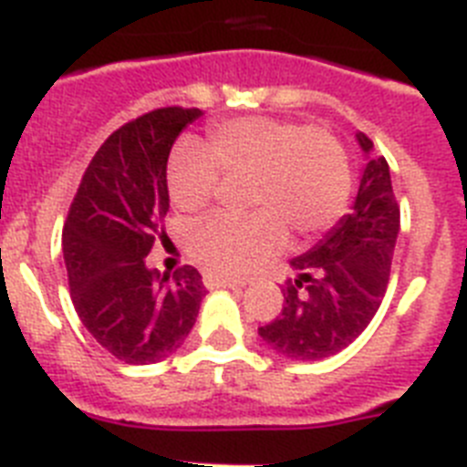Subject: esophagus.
Wrapping results in <instances>:
<instances>
[{
	"mask_svg": "<svg viewBox=\"0 0 467 467\" xmlns=\"http://www.w3.org/2000/svg\"><path fill=\"white\" fill-rule=\"evenodd\" d=\"M203 283L208 290H217V287H229V290H241L243 285L241 280H231V278H224V275H214V274H205L203 275Z\"/></svg>",
	"mask_w": 467,
	"mask_h": 467,
	"instance_id": "34e87169",
	"label": "esophagus"
}]
</instances>
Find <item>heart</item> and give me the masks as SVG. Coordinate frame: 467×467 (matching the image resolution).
Instances as JSON below:
<instances>
[{"label":"heart","instance_id":"b5f03b06","mask_svg":"<svg viewBox=\"0 0 467 467\" xmlns=\"http://www.w3.org/2000/svg\"><path fill=\"white\" fill-rule=\"evenodd\" d=\"M222 175H250L247 217L217 214L189 234L192 257L220 275H245L285 245L287 231L306 241L327 231L350 198L346 150L323 128L269 117H245L213 128L205 151L177 150L168 189L182 213H201L220 192Z\"/></svg>","mask_w":467,"mask_h":467}]
</instances>
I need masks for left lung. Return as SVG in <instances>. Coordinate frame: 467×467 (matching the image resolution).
Instances as JSON below:
<instances>
[{"label": "left lung", "mask_w": 467, "mask_h": 467, "mask_svg": "<svg viewBox=\"0 0 467 467\" xmlns=\"http://www.w3.org/2000/svg\"><path fill=\"white\" fill-rule=\"evenodd\" d=\"M367 163L356 203L308 253L290 259L296 278L283 290V311L259 327L275 353L290 360H323L365 332L386 295L400 208L383 156L358 133Z\"/></svg>", "instance_id": "left-lung-1"}]
</instances>
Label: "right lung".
I'll list each match as a JSON object with an SVG mask.
<instances>
[{"mask_svg": "<svg viewBox=\"0 0 467 467\" xmlns=\"http://www.w3.org/2000/svg\"><path fill=\"white\" fill-rule=\"evenodd\" d=\"M203 111L161 107L128 121L86 168L63 229L72 304L95 341L128 365L172 356L196 323L205 285L193 266H147L168 213V156Z\"/></svg>", "mask_w": 467, "mask_h": 467, "instance_id": "obj_1", "label": "right lung"}]
</instances>
